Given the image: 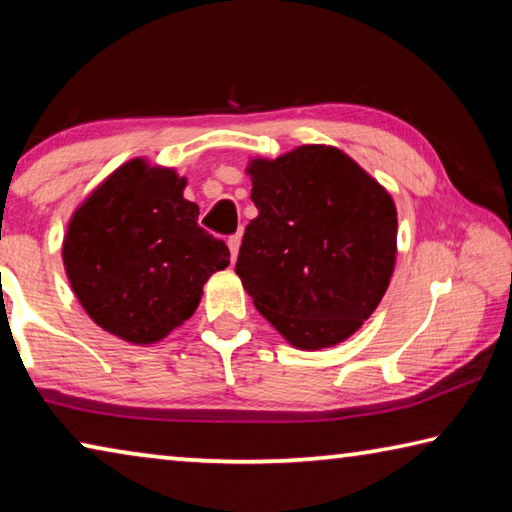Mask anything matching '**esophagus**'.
<instances>
[{
    "label": "esophagus",
    "instance_id": "obj_1",
    "mask_svg": "<svg viewBox=\"0 0 512 512\" xmlns=\"http://www.w3.org/2000/svg\"><path fill=\"white\" fill-rule=\"evenodd\" d=\"M239 246H241V235H232V237H228V248H230V257H232V262H235V259H237Z\"/></svg>",
    "mask_w": 512,
    "mask_h": 512
}]
</instances>
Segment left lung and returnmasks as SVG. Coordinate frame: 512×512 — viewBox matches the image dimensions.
Masks as SVG:
<instances>
[{
	"instance_id": "obj_1",
	"label": "left lung",
	"mask_w": 512,
	"mask_h": 512,
	"mask_svg": "<svg viewBox=\"0 0 512 512\" xmlns=\"http://www.w3.org/2000/svg\"><path fill=\"white\" fill-rule=\"evenodd\" d=\"M259 214L235 271L268 323L300 350L352 336L384 298L397 250L393 198L334 146L248 167Z\"/></svg>"
}]
</instances>
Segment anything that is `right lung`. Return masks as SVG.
<instances>
[{"instance_id": "right-lung-1", "label": "right lung", "mask_w": 512, "mask_h": 512, "mask_svg": "<svg viewBox=\"0 0 512 512\" xmlns=\"http://www.w3.org/2000/svg\"><path fill=\"white\" fill-rule=\"evenodd\" d=\"M173 169L131 160L74 212L63 262L88 316L128 343L149 345L194 314L203 284L230 250L198 225Z\"/></svg>"}]
</instances>
